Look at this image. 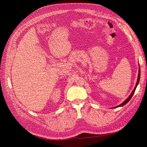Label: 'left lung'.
Masks as SVG:
<instances>
[{
  "mask_svg": "<svg viewBox=\"0 0 147 147\" xmlns=\"http://www.w3.org/2000/svg\"><path fill=\"white\" fill-rule=\"evenodd\" d=\"M140 68H139V71H138V79H137V83H136V86H135V87H134V90H133V92H131V94L129 96V97L123 102H122L121 104H120V105H118L117 107H115V108H118V107H122V106H123V105H125V104H126L130 100V99L131 98V97H133V94H134V92H135V90H136V87H137V85H138V83H139V81H140Z\"/></svg>",
  "mask_w": 147,
  "mask_h": 147,
  "instance_id": "left-lung-1",
  "label": "left lung"
}]
</instances>
